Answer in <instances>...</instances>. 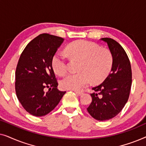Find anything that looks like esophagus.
I'll use <instances>...</instances> for the list:
<instances>
[{"mask_svg":"<svg viewBox=\"0 0 146 146\" xmlns=\"http://www.w3.org/2000/svg\"><path fill=\"white\" fill-rule=\"evenodd\" d=\"M74 92L76 94L80 96L82 94H83V92H80V91H77V90H74Z\"/></svg>","mask_w":146,"mask_h":146,"instance_id":"1","label":"esophagus"}]
</instances>
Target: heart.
I'll list each match as a JSON object with an SVG mask.
<instances>
[{"mask_svg": "<svg viewBox=\"0 0 146 146\" xmlns=\"http://www.w3.org/2000/svg\"><path fill=\"white\" fill-rule=\"evenodd\" d=\"M66 52L71 58L80 60L79 72L69 74L61 81L65 89L80 90L89 84L100 83L108 76L113 64V56L107 48H100L96 44L80 40L68 45ZM52 66L58 76L68 71L66 58L61 52H57L52 59Z\"/></svg>", "mask_w": 146, "mask_h": 146, "instance_id": "b5f03b06", "label": "heart"}]
</instances>
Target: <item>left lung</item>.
<instances>
[{
  "instance_id": "1",
  "label": "left lung",
  "mask_w": 146,
  "mask_h": 146,
  "mask_svg": "<svg viewBox=\"0 0 146 146\" xmlns=\"http://www.w3.org/2000/svg\"><path fill=\"white\" fill-rule=\"evenodd\" d=\"M113 56L111 72L101 84L92 88V101L87 110L99 121L108 120L117 115L128 100L131 86V68L124 49L113 39L103 38Z\"/></svg>"
}]
</instances>
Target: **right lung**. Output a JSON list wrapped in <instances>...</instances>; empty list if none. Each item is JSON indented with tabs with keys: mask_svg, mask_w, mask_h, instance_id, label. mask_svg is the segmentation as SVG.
<instances>
[{
	"mask_svg": "<svg viewBox=\"0 0 146 146\" xmlns=\"http://www.w3.org/2000/svg\"><path fill=\"white\" fill-rule=\"evenodd\" d=\"M63 42L61 37L41 34L28 44L20 56L15 72L16 94L25 110L35 116L50 112L66 93L57 88L52 66L53 56Z\"/></svg>",
	"mask_w": 146,
	"mask_h": 146,
	"instance_id": "right-lung-1",
	"label": "right lung"
}]
</instances>
